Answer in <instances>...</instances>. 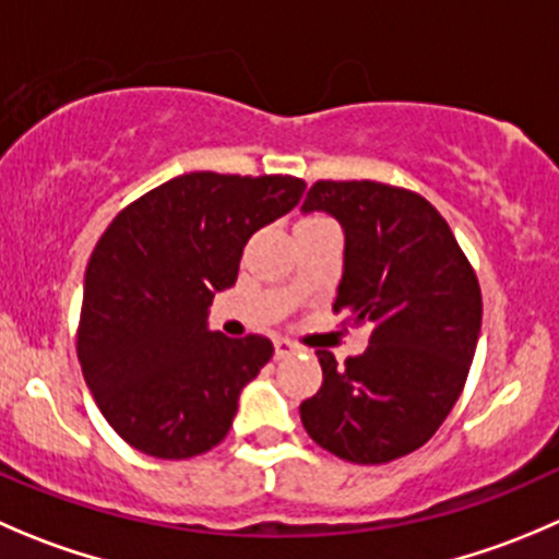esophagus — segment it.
<instances>
[{
	"instance_id": "esophagus-1",
	"label": "esophagus",
	"mask_w": 559,
	"mask_h": 559,
	"mask_svg": "<svg viewBox=\"0 0 559 559\" xmlns=\"http://www.w3.org/2000/svg\"><path fill=\"white\" fill-rule=\"evenodd\" d=\"M297 352V344H292L289 338H275V357H289Z\"/></svg>"
}]
</instances>
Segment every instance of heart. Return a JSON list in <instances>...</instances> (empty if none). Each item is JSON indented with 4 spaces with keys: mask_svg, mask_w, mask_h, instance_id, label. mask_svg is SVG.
<instances>
[{
    "mask_svg": "<svg viewBox=\"0 0 559 559\" xmlns=\"http://www.w3.org/2000/svg\"><path fill=\"white\" fill-rule=\"evenodd\" d=\"M313 221H324V215H306V218H302L300 224H313Z\"/></svg>",
    "mask_w": 559,
    "mask_h": 559,
    "instance_id": "b5f03b06",
    "label": "heart"
}]
</instances>
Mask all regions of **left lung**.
I'll list each match as a JSON object with an SVG mask.
<instances>
[{
	"label": "left lung",
	"instance_id": "obj_1",
	"mask_svg": "<svg viewBox=\"0 0 559 559\" xmlns=\"http://www.w3.org/2000/svg\"><path fill=\"white\" fill-rule=\"evenodd\" d=\"M302 210H328L346 237L333 313L368 324V349L335 362L300 404L308 437L352 464H384L435 437L462 395L484 317L480 284L448 221L406 188L317 180Z\"/></svg>",
	"mask_w": 559,
	"mask_h": 559
}]
</instances>
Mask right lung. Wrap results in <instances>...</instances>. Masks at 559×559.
Segmentation results:
<instances>
[{"instance_id": "right-lung-1", "label": "right lung", "mask_w": 559, "mask_h": 559, "mask_svg": "<svg viewBox=\"0 0 559 559\" xmlns=\"http://www.w3.org/2000/svg\"><path fill=\"white\" fill-rule=\"evenodd\" d=\"M292 175L191 171L119 210L92 251L75 352L97 409L135 451L191 459L229 435L240 390L273 357L264 335L207 330L257 229L300 202Z\"/></svg>"}]
</instances>
